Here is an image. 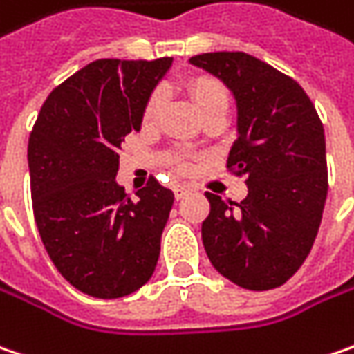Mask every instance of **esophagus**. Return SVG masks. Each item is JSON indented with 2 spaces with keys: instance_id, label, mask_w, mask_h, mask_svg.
Segmentation results:
<instances>
[{
  "instance_id": "esophagus-1",
  "label": "esophagus",
  "mask_w": 354,
  "mask_h": 354,
  "mask_svg": "<svg viewBox=\"0 0 354 354\" xmlns=\"http://www.w3.org/2000/svg\"><path fill=\"white\" fill-rule=\"evenodd\" d=\"M187 193H189V189L185 187H175V199H183Z\"/></svg>"
}]
</instances>
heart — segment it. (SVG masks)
I'll return each instance as SVG.
<instances>
[{"instance_id": "1", "label": "heart", "mask_w": 354, "mask_h": 354, "mask_svg": "<svg viewBox=\"0 0 354 354\" xmlns=\"http://www.w3.org/2000/svg\"><path fill=\"white\" fill-rule=\"evenodd\" d=\"M187 89H189V95L193 99V105L197 107L199 115H205V113L211 111V109L227 107V105H229L227 89H225L217 80H211V77H197V80L189 81ZM161 105H163V91L157 89V91H153L151 97L147 99V105H145V111H143V121H145V123L155 121V117L159 115V111H161Z\"/></svg>"}]
</instances>
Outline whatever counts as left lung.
<instances>
[{"label":"left lung","mask_w":354,"mask_h":354,"mask_svg":"<svg viewBox=\"0 0 354 354\" xmlns=\"http://www.w3.org/2000/svg\"><path fill=\"white\" fill-rule=\"evenodd\" d=\"M191 65L217 77L237 105L227 167L249 195L225 203L207 193L201 237L209 261L243 289L281 287L310 253L327 201L325 131L303 87L243 51L201 53Z\"/></svg>","instance_id":"8db88e82"}]
</instances>
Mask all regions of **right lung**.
<instances>
[{
  "mask_svg": "<svg viewBox=\"0 0 354 354\" xmlns=\"http://www.w3.org/2000/svg\"><path fill=\"white\" fill-rule=\"evenodd\" d=\"M173 57L97 59L45 99L29 135L33 215L45 251L75 289L119 299L157 267L173 191L153 177L131 199L115 181L119 149L139 131Z\"/></svg>",
  "mask_w": 354,
  "mask_h": 354,
  "instance_id": "1",
  "label": "right lung"
}]
</instances>
